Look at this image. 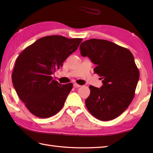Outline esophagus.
Masks as SVG:
<instances>
[{
	"label": "esophagus",
	"mask_w": 153,
	"mask_h": 153,
	"mask_svg": "<svg viewBox=\"0 0 153 153\" xmlns=\"http://www.w3.org/2000/svg\"><path fill=\"white\" fill-rule=\"evenodd\" d=\"M74 87H76H76H82V85H79V84L75 83H74Z\"/></svg>",
	"instance_id": "esophagus-1"
}]
</instances>
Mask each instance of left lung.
Segmentation results:
<instances>
[{
  "label": "left lung",
  "instance_id": "left-lung-1",
  "mask_svg": "<svg viewBox=\"0 0 153 153\" xmlns=\"http://www.w3.org/2000/svg\"><path fill=\"white\" fill-rule=\"evenodd\" d=\"M81 54L97 65L94 72L101 77L100 88L89 86L85 100L89 112L98 120L108 121L125 111L134 98L139 71L131 51L106 40L91 39L81 43Z\"/></svg>",
  "mask_w": 153,
  "mask_h": 153
}]
</instances>
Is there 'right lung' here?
I'll list each match as a JSON object with an SVG mask.
<instances>
[{
	"label": "right lung",
	"mask_w": 153,
	"mask_h": 153,
	"mask_svg": "<svg viewBox=\"0 0 153 153\" xmlns=\"http://www.w3.org/2000/svg\"><path fill=\"white\" fill-rule=\"evenodd\" d=\"M82 41L60 35L43 37L19 55L12 80L19 99L32 114L47 118L62 108L73 84L62 85L53 79L52 75L62 66Z\"/></svg>",
	"instance_id": "obj_1"
}]
</instances>
